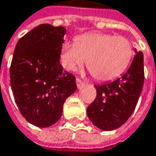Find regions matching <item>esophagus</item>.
Instances as JSON below:
<instances>
[{
  "label": "esophagus",
  "instance_id": "obj_1",
  "mask_svg": "<svg viewBox=\"0 0 156 156\" xmlns=\"http://www.w3.org/2000/svg\"><path fill=\"white\" fill-rule=\"evenodd\" d=\"M76 83H77V87H78V89L79 88H82L83 87H85V85H86V83L83 82L80 78H77L76 79Z\"/></svg>",
  "mask_w": 156,
  "mask_h": 156
}]
</instances>
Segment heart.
I'll use <instances>...</instances> for the list:
<instances>
[{
  "instance_id": "b5f03b06",
  "label": "heart",
  "mask_w": 156,
  "mask_h": 156,
  "mask_svg": "<svg viewBox=\"0 0 156 156\" xmlns=\"http://www.w3.org/2000/svg\"><path fill=\"white\" fill-rule=\"evenodd\" d=\"M134 50L132 41L124 36L92 32L65 42L61 48V62L67 70L87 67L94 78L108 81L120 76L129 67Z\"/></svg>"
}]
</instances>
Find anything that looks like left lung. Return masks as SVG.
<instances>
[{
  "label": "left lung",
  "mask_w": 156,
  "mask_h": 156,
  "mask_svg": "<svg viewBox=\"0 0 156 156\" xmlns=\"http://www.w3.org/2000/svg\"><path fill=\"white\" fill-rule=\"evenodd\" d=\"M129 69L113 82L95 86L97 95L88 106L90 121L103 131H112L129 119L135 109L144 84V58L135 49Z\"/></svg>",
  "instance_id": "obj_1"
}]
</instances>
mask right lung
<instances>
[{
	"mask_svg": "<svg viewBox=\"0 0 156 156\" xmlns=\"http://www.w3.org/2000/svg\"><path fill=\"white\" fill-rule=\"evenodd\" d=\"M66 29L42 23L16 43L10 65V85L23 117L38 127L55 124L65 100L76 90V78L60 64Z\"/></svg>",
	"mask_w": 156,
	"mask_h": 156,
	"instance_id": "1",
	"label": "right lung"
}]
</instances>
